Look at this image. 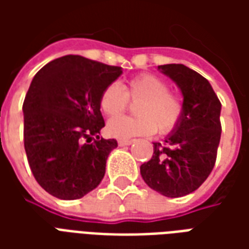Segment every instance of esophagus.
<instances>
[{
  "label": "esophagus",
  "mask_w": 249,
  "mask_h": 249,
  "mask_svg": "<svg viewBox=\"0 0 249 249\" xmlns=\"http://www.w3.org/2000/svg\"><path fill=\"white\" fill-rule=\"evenodd\" d=\"M117 142H119L120 146H128V145H130V144H132L133 141H132V140H119Z\"/></svg>",
  "instance_id": "1"
}]
</instances>
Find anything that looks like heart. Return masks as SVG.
<instances>
[{
	"label": "heart",
	"mask_w": 249,
	"mask_h": 249,
	"mask_svg": "<svg viewBox=\"0 0 249 249\" xmlns=\"http://www.w3.org/2000/svg\"><path fill=\"white\" fill-rule=\"evenodd\" d=\"M162 78L153 74L133 77L121 88L110 84L100 97V108L107 116H119L128 107V98L140 101L136 107V119L114 117L107 124V132L114 139L149 136L155 130L167 133L178 125L183 114V103L178 94L169 92Z\"/></svg>",
	"instance_id": "obj_1"
}]
</instances>
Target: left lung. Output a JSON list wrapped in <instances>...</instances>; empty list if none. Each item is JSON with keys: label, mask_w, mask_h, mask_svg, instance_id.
Wrapping results in <instances>:
<instances>
[{"label": "left lung", "mask_w": 249, "mask_h": 249, "mask_svg": "<svg viewBox=\"0 0 249 249\" xmlns=\"http://www.w3.org/2000/svg\"><path fill=\"white\" fill-rule=\"evenodd\" d=\"M183 94V114L162 142H153V156L140 167L146 185L167 197H181L207 180L216 161L221 104L211 84L183 64L157 66Z\"/></svg>", "instance_id": "left-lung-1"}]
</instances>
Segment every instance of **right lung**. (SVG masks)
<instances>
[{
  "mask_svg": "<svg viewBox=\"0 0 249 249\" xmlns=\"http://www.w3.org/2000/svg\"><path fill=\"white\" fill-rule=\"evenodd\" d=\"M123 68L64 56L41 68L25 97L24 144L37 183L61 200H76L98 187L114 139H100L104 89ZM96 140H94V137Z\"/></svg>",
  "mask_w": 249,
  "mask_h": 249,
  "instance_id": "obj_1",
  "label": "right lung"
}]
</instances>
